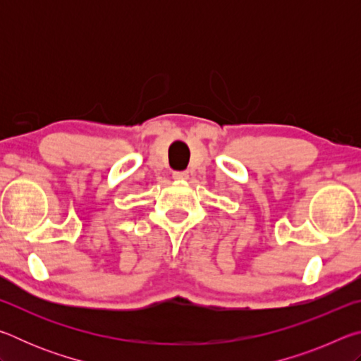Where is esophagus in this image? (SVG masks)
Returning <instances> with one entry per match:
<instances>
[{
  "label": "esophagus",
  "mask_w": 361,
  "mask_h": 361,
  "mask_svg": "<svg viewBox=\"0 0 361 361\" xmlns=\"http://www.w3.org/2000/svg\"><path fill=\"white\" fill-rule=\"evenodd\" d=\"M188 172H173L175 180H188Z\"/></svg>",
  "instance_id": "obj_1"
}]
</instances>
